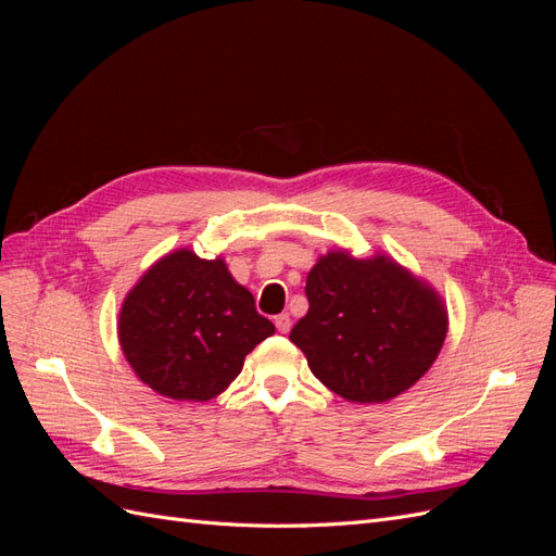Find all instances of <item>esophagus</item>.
<instances>
[{
  "instance_id": "1",
  "label": "esophagus",
  "mask_w": 556,
  "mask_h": 556,
  "mask_svg": "<svg viewBox=\"0 0 556 556\" xmlns=\"http://www.w3.org/2000/svg\"><path fill=\"white\" fill-rule=\"evenodd\" d=\"M274 323H276V329H278L280 333H288V331H290V327H292V323H290V315H288V313L278 315V317L274 319Z\"/></svg>"
}]
</instances>
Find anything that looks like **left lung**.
Masks as SVG:
<instances>
[{"mask_svg": "<svg viewBox=\"0 0 556 556\" xmlns=\"http://www.w3.org/2000/svg\"><path fill=\"white\" fill-rule=\"evenodd\" d=\"M308 313L290 331L313 376L355 403L406 392L439 357L443 301L390 257L329 252L306 280Z\"/></svg>", "mask_w": 556, "mask_h": 556, "instance_id": "8db88e82", "label": "left lung"}]
</instances>
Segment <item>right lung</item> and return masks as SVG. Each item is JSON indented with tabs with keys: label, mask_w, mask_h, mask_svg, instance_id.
Segmentation results:
<instances>
[{
	"label": "right lung",
	"mask_w": 556,
	"mask_h": 556,
	"mask_svg": "<svg viewBox=\"0 0 556 556\" xmlns=\"http://www.w3.org/2000/svg\"><path fill=\"white\" fill-rule=\"evenodd\" d=\"M276 327L223 260L176 250L137 282L117 336L127 362L157 394L208 401L241 374L248 352Z\"/></svg>",
	"instance_id": "add662e5"
}]
</instances>
